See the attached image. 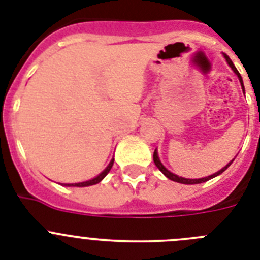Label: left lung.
<instances>
[{"label":"left lung","mask_w":260,"mask_h":260,"mask_svg":"<svg viewBox=\"0 0 260 260\" xmlns=\"http://www.w3.org/2000/svg\"><path fill=\"white\" fill-rule=\"evenodd\" d=\"M224 56H225V58H226L228 64L230 65V68H232V69H233V71H234V73H236L237 76H238V78H239V82H241V85H242V89H243L242 77H241V74H239V72L237 71V68L234 67V64H233V62H232V60H230V58H229V56H226V55H224ZM243 91H245V89H243ZM153 161H154L155 166H157V168L159 169V170H161L162 173H164L165 175H166V177L169 178V179L174 180V182H178V183H183V184H198V183H203V182H207V180H209V179H212V178H214V177H217V175H220L221 173H224V171L226 170L228 168H229L230 165H232V162H233L234 159H233V161H230L229 164H228L226 166H225V168H222V169H221L220 171H217V173L212 174V175H209V177L200 178V179H187V178L178 177V175H175V174L170 173V171H169L168 169L165 168L164 165L161 164V161H159V158H158V154H157V150H154V154H153Z\"/></svg>","instance_id":"obj_1"}]
</instances>
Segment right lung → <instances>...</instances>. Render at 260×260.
I'll use <instances>...</instances> for the list:
<instances>
[{"label":"right lung","instance_id":"1","mask_svg":"<svg viewBox=\"0 0 260 260\" xmlns=\"http://www.w3.org/2000/svg\"><path fill=\"white\" fill-rule=\"evenodd\" d=\"M112 165H114V159H111V162H110V164H108V166H107V168H106L105 170L102 171V173L99 174L98 177H95V178H94V179L86 180V182H82V183H74V184L72 183V184H67V186H73V187H86V186H92V184H96V183H99V182H101V180H102L103 178L106 177V175H107V174H108V171L111 170Z\"/></svg>","mask_w":260,"mask_h":260}]
</instances>
